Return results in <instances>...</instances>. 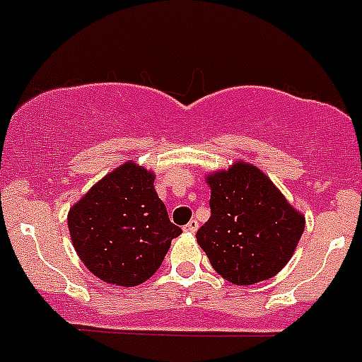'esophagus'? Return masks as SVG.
I'll return each instance as SVG.
<instances>
[{"label":"esophagus","mask_w":362,"mask_h":362,"mask_svg":"<svg viewBox=\"0 0 362 362\" xmlns=\"http://www.w3.org/2000/svg\"><path fill=\"white\" fill-rule=\"evenodd\" d=\"M184 230H185V231H189V233H194V231L198 230V221H196V219H191V221H189L187 224H185Z\"/></svg>","instance_id":"1"}]
</instances>
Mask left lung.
<instances>
[{"mask_svg": "<svg viewBox=\"0 0 362 362\" xmlns=\"http://www.w3.org/2000/svg\"><path fill=\"white\" fill-rule=\"evenodd\" d=\"M206 182L210 219L196 238L217 274L240 286L278 274L299 244L304 217L251 164L237 163Z\"/></svg>", "mask_w": 362, "mask_h": 362, "instance_id": "obj_1", "label": "left lung"}]
</instances>
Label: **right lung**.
Listing matches in <instances>:
<instances>
[{"instance_id": "1", "label": "right lung", "mask_w": 362, "mask_h": 362, "mask_svg": "<svg viewBox=\"0 0 362 362\" xmlns=\"http://www.w3.org/2000/svg\"><path fill=\"white\" fill-rule=\"evenodd\" d=\"M69 230L86 269L120 286L152 278L182 233L153 189V175L134 163L106 175L70 209Z\"/></svg>"}]
</instances>
